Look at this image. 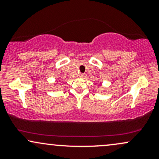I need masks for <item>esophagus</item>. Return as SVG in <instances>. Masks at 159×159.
Wrapping results in <instances>:
<instances>
[{"mask_svg": "<svg viewBox=\"0 0 159 159\" xmlns=\"http://www.w3.org/2000/svg\"><path fill=\"white\" fill-rule=\"evenodd\" d=\"M79 77H80V78H84V74L80 73V74H79Z\"/></svg>", "mask_w": 159, "mask_h": 159, "instance_id": "esophagus-1", "label": "esophagus"}]
</instances>
